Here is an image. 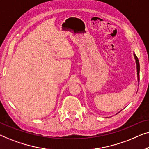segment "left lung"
Masks as SVG:
<instances>
[{"label": "left lung", "mask_w": 149, "mask_h": 149, "mask_svg": "<svg viewBox=\"0 0 149 149\" xmlns=\"http://www.w3.org/2000/svg\"><path fill=\"white\" fill-rule=\"evenodd\" d=\"M134 58H135V60H136V69H137V77H138V82H139V80H140V64H139V60H138V58H137V57H136V54H134Z\"/></svg>", "instance_id": "1"}]
</instances>
